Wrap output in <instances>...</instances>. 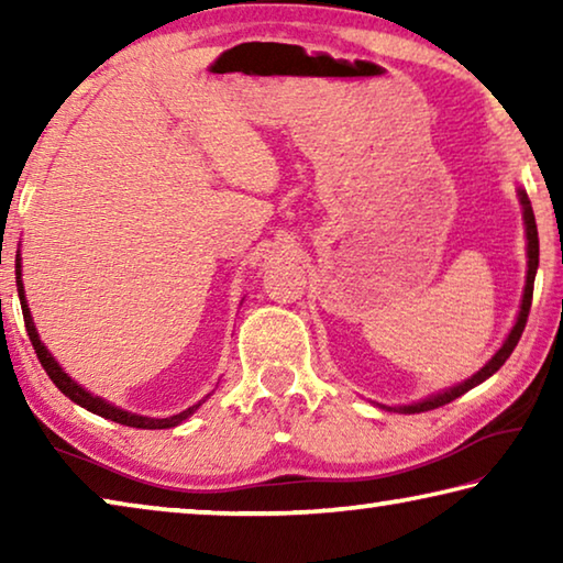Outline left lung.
<instances>
[{"label":"left lung","instance_id":"obj_1","mask_svg":"<svg viewBox=\"0 0 563 563\" xmlns=\"http://www.w3.org/2000/svg\"><path fill=\"white\" fill-rule=\"evenodd\" d=\"M517 196H519V203H521V216H523V233H527V285H523V295H521V305H519V316L517 322H514V328L509 330L507 340L501 342V347L494 352L492 360L484 365L482 369H476V373L464 379V383L454 385V387H446L442 393L430 395L424 399H419V402L412 405H397V407H387V405H379L387 412H402V415H415V412H427V409H434V407H442L446 402H452V399L462 397L464 393H470L472 387L482 385L484 379H489L497 369L504 365V362L509 360V355L517 347V342L523 332V325H527V318H529V310H531V295H533V278H537V268H539V233H537V221H533V211H531V201L527 196V190L517 188Z\"/></svg>","mask_w":563,"mask_h":563}]
</instances>
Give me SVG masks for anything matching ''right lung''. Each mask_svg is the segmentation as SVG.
Segmentation results:
<instances>
[{"mask_svg":"<svg viewBox=\"0 0 563 563\" xmlns=\"http://www.w3.org/2000/svg\"><path fill=\"white\" fill-rule=\"evenodd\" d=\"M16 292H19V302H22V316H24V325H26V335H30L32 345L36 350V357H40L42 367L46 369V375L52 377V383L62 389V393L76 402L84 409H89V412L99 415L103 419H111V422H119V424H126V427H136V430H168V427H178L180 422H186V419L196 412L198 407H201L208 397L198 399L196 405H190L188 409L178 415H170V417H146V415H136V412H129V409H121L117 405L107 402L103 397H97L93 393H89L87 387H81L76 379L69 377V373L56 362V357L52 355L49 350H46L44 342L40 340V332H36V325L32 320V312H30V305H26V295H24V283H22V258H16Z\"/></svg>","mask_w":563,"mask_h":563,"instance_id":"obj_1","label":"right lung"}]
</instances>
